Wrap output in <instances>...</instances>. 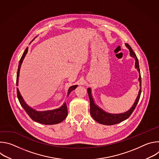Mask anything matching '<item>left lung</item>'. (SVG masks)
Listing matches in <instances>:
<instances>
[{
	"mask_svg": "<svg viewBox=\"0 0 159 159\" xmlns=\"http://www.w3.org/2000/svg\"><path fill=\"white\" fill-rule=\"evenodd\" d=\"M126 47L129 50V53L130 55L133 57L135 59V67L138 69L139 74H140V77H139V81H140V89L139 93V95L137 96V98L136 99V101L131 107V108L127 112L125 113H122V114H110V113H107L104 112L103 110H102L101 108L98 107L94 102L93 97L91 96V90H90V89L89 88L87 89V93L89 95V98L90 99V115H91L92 117L94 120H96L97 122L99 123L105 125H115L117 123H119L120 122H122L123 121L128 119L130 115L132 114V112L134 110L136 106H137L140 98L141 95V92H142V80H141V75H140V69H139V60L137 57V55H136L135 53L132 50V48L128 43H125Z\"/></svg>",
	"mask_w": 159,
	"mask_h": 159,
	"instance_id": "obj_1",
	"label": "left lung"
}]
</instances>
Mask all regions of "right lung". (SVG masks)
<instances>
[{
    "instance_id": "1",
    "label": "right lung",
    "mask_w": 159,
    "mask_h": 159,
    "mask_svg": "<svg viewBox=\"0 0 159 159\" xmlns=\"http://www.w3.org/2000/svg\"><path fill=\"white\" fill-rule=\"evenodd\" d=\"M28 50V48H26L25 52L22 54L19 63L18 69L17 72V78H16V85L18 84V78H19V70L20 68V65L22 64V61H23L27 52ZM77 86V85H73L71 86L69 90H68L67 96H69L72 90H74ZM17 96L18 100L22 106V107L24 108V109L27 112V114L29 115V116L34 121H36L38 123L44 124V125H54L60 123L61 121H63L65 118L68 115V111H67V107L66 105V102L63 104V105L57 109L51 110V111H36L32 109L31 107H29L24 101L23 99H22V96H20L19 90L17 88Z\"/></svg>"
}]
</instances>
